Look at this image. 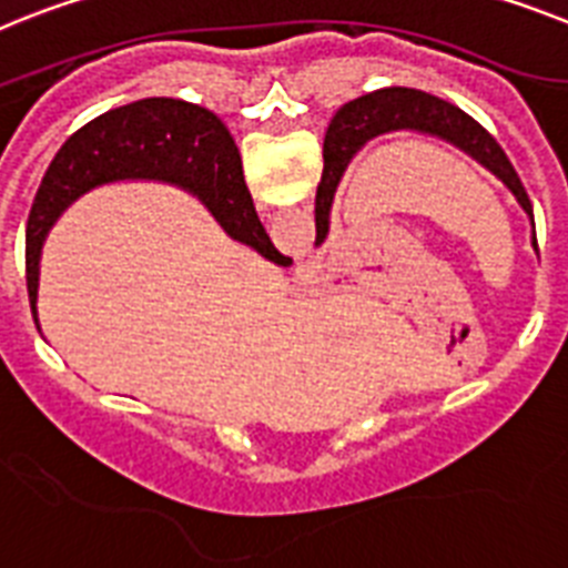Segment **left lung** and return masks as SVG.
Returning a JSON list of instances; mask_svg holds the SVG:
<instances>
[{
    "label": "left lung",
    "instance_id": "left-lung-1",
    "mask_svg": "<svg viewBox=\"0 0 568 568\" xmlns=\"http://www.w3.org/2000/svg\"><path fill=\"white\" fill-rule=\"evenodd\" d=\"M390 132H416L430 134L445 143L457 145L459 152H465L471 160H477L479 166L503 181V186L517 197L528 217H531V246L537 250L535 235V212H531V201H528L526 189H523L520 178H517L511 160L500 149V143L483 129L474 118H468L457 105L445 103L439 97L425 94L416 89H379L371 94H362L351 103H344L336 111V118L327 125L324 134V149L336 152V163L333 174L322 178L316 195V244L331 230V210L333 197H336L338 181H342L344 169L365 149L371 140L382 138Z\"/></svg>",
    "mask_w": 568,
    "mask_h": 568
}]
</instances>
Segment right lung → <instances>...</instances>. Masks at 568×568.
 <instances>
[{
    "label": "right lung",
    "instance_id": "right-lung-1",
    "mask_svg": "<svg viewBox=\"0 0 568 568\" xmlns=\"http://www.w3.org/2000/svg\"><path fill=\"white\" fill-rule=\"evenodd\" d=\"M120 181H158L183 189L212 212L232 241L252 246L273 264H293L261 226L244 183L241 154L226 125L203 105L149 97L105 111L71 134L37 189L26 232V281L37 324L40 261L48 232L91 189Z\"/></svg>",
    "mask_w": 568,
    "mask_h": 568
}]
</instances>
